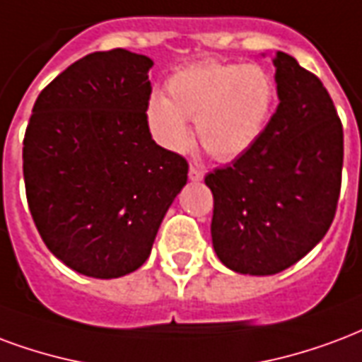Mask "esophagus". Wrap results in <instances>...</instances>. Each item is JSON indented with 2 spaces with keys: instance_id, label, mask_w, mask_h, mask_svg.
Segmentation results:
<instances>
[{
  "instance_id": "esophagus-1",
  "label": "esophagus",
  "mask_w": 362,
  "mask_h": 362,
  "mask_svg": "<svg viewBox=\"0 0 362 362\" xmlns=\"http://www.w3.org/2000/svg\"><path fill=\"white\" fill-rule=\"evenodd\" d=\"M188 176H189V180H194V182L202 180V178H203V170H202V168H197V167H189Z\"/></svg>"
}]
</instances>
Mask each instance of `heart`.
I'll list each match as a JSON object with an SVG mask.
<instances>
[{
	"label": "heart",
	"instance_id": "b5f03b06",
	"mask_svg": "<svg viewBox=\"0 0 362 362\" xmlns=\"http://www.w3.org/2000/svg\"><path fill=\"white\" fill-rule=\"evenodd\" d=\"M167 95L147 101V127L157 144L182 151L192 140L189 120L209 153L232 160L261 138L276 101V84L257 65L202 61L167 80Z\"/></svg>",
	"mask_w": 362,
	"mask_h": 362
}]
</instances>
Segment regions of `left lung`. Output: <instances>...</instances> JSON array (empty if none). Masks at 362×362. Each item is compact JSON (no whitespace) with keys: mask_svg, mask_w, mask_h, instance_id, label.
Segmentation results:
<instances>
[{"mask_svg":"<svg viewBox=\"0 0 362 362\" xmlns=\"http://www.w3.org/2000/svg\"><path fill=\"white\" fill-rule=\"evenodd\" d=\"M280 103L261 138L205 176L213 247L240 274L282 272L322 240L338 209L344 128L318 76L276 52Z\"/></svg>","mask_w":362,"mask_h":362,"instance_id":"obj_1","label":"left lung"}]
</instances>
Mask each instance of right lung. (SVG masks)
Instances as JSON below:
<instances>
[{"label": "right lung", "mask_w": 362, "mask_h": 362, "mask_svg": "<svg viewBox=\"0 0 362 362\" xmlns=\"http://www.w3.org/2000/svg\"><path fill=\"white\" fill-rule=\"evenodd\" d=\"M151 66L120 47L90 53L45 86L26 127L34 224L53 255L84 276L140 269L188 182V160L157 146L147 127Z\"/></svg>", "instance_id": "1"}]
</instances>
